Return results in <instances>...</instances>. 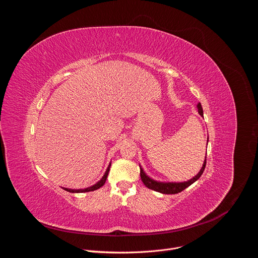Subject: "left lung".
<instances>
[{"label": "left lung", "instance_id": "1", "mask_svg": "<svg viewBox=\"0 0 258 258\" xmlns=\"http://www.w3.org/2000/svg\"><path fill=\"white\" fill-rule=\"evenodd\" d=\"M197 107H198L199 114L201 116H203V109H202L201 104L199 103L197 105ZM207 143H208V140H207ZM205 166H206V156H205V161L203 163V166H202L201 170L199 171V173L196 176H194L192 179H190L188 181H183V182H158V181H155L145 174L142 167H140V175H141L142 181L144 182V185L147 188H149V189L154 190L159 193H162V194H177V193L181 192L182 190L188 188L189 186H191L193 182H195L202 175V173L205 169Z\"/></svg>", "mask_w": 258, "mask_h": 258}]
</instances>
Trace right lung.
<instances>
[{"instance_id":"obj_1","label":"right lung","mask_w":258,"mask_h":258,"mask_svg":"<svg viewBox=\"0 0 258 258\" xmlns=\"http://www.w3.org/2000/svg\"><path fill=\"white\" fill-rule=\"evenodd\" d=\"M109 169H110V165L108 166V168H107V170H106L104 176L102 177V179H101L100 181H98V182L96 183V185H94V186H92V187H90V188H87V189H84V190H70V189H66V188H63V189H64L65 191H67V192H70V193H82V192H91V191H95V190L101 188V187L104 185V183H105L106 178H107V176H108Z\"/></svg>"}]
</instances>
